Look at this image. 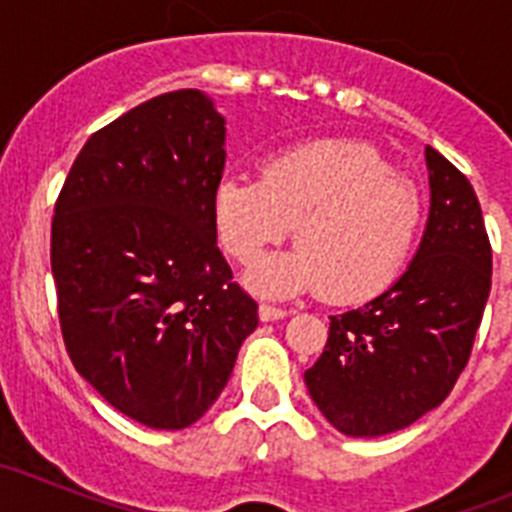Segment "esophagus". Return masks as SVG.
<instances>
[{"mask_svg": "<svg viewBox=\"0 0 512 512\" xmlns=\"http://www.w3.org/2000/svg\"><path fill=\"white\" fill-rule=\"evenodd\" d=\"M287 315V310L284 307H277V305H269V302H261L259 305V318L264 320V323H269V320H279Z\"/></svg>", "mask_w": 512, "mask_h": 512, "instance_id": "obj_1", "label": "esophagus"}]
</instances>
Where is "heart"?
<instances>
[{"label":"heart","instance_id":"obj_1","mask_svg":"<svg viewBox=\"0 0 512 512\" xmlns=\"http://www.w3.org/2000/svg\"><path fill=\"white\" fill-rule=\"evenodd\" d=\"M225 251L253 266L295 223L297 251L261 264L266 295L320 287L333 302H361L390 287L423 225V197L366 143L318 140L271 158L264 176L228 174L215 189Z\"/></svg>","mask_w":512,"mask_h":512}]
</instances>
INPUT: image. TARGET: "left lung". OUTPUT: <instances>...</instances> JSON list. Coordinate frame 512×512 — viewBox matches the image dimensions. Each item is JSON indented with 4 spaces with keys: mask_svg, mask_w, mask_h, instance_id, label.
<instances>
[{
    "mask_svg": "<svg viewBox=\"0 0 512 512\" xmlns=\"http://www.w3.org/2000/svg\"><path fill=\"white\" fill-rule=\"evenodd\" d=\"M431 215L408 271L372 302L330 318L305 372L320 413L346 436H387L438 408L472 354L492 284V246L472 184L425 148Z\"/></svg>",
    "mask_w": 512,
    "mask_h": 512,
    "instance_id": "obj_1",
    "label": "left lung"
}]
</instances>
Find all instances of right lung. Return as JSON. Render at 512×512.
Wrapping results in <instances>:
<instances>
[{
	"label": "right lung",
	"mask_w": 512,
	"mask_h": 512,
	"mask_svg": "<svg viewBox=\"0 0 512 512\" xmlns=\"http://www.w3.org/2000/svg\"><path fill=\"white\" fill-rule=\"evenodd\" d=\"M225 120L161 94L84 143L51 228L58 323L76 372L122 415L179 431L220 397L259 305L217 248Z\"/></svg>",
	"instance_id": "obj_1"
}]
</instances>
